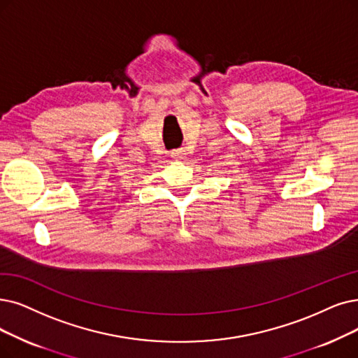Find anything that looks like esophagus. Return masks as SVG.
Returning a JSON list of instances; mask_svg holds the SVG:
<instances>
[{"label": "esophagus", "instance_id": "1", "mask_svg": "<svg viewBox=\"0 0 358 358\" xmlns=\"http://www.w3.org/2000/svg\"><path fill=\"white\" fill-rule=\"evenodd\" d=\"M170 154H171V157H173V159H176V160H183V159H185V151H183V150H173Z\"/></svg>", "mask_w": 358, "mask_h": 358}]
</instances>
